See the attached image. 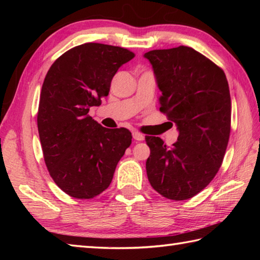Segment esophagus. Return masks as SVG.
Instances as JSON below:
<instances>
[{"instance_id":"34e87169","label":"esophagus","mask_w":260,"mask_h":260,"mask_svg":"<svg viewBox=\"0 0 260 260\" xmlns=\"http://www.w3.org/2000/svg\"><path fill=\"white\" fill-rule=\"evenodd\" d=\"M133 138L136 141H143L144 140V135L139 133V132H133Z\"/></svg>"}]
</instances>
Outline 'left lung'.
I'll use <instances>...</instances> for the list:
<instances>
[{"label": "left lung", "instance_id": "1", "mask_svg": "<svg viewBox=\"0 0 260 260\" xmlns=\"http://www.w3.org/2000/svg\"><path fill=\"white\" fill-rule=\"evenodd\" d=\"M144 57L161 91L159 110L179 131L172 147L146 136L148 180L166 199H191L212 181L225 156L232 114L228 81L221 69L190 47L151 50Z\"/></svg>", "mask_w": 260, "mask_h": 260}]
</instances>
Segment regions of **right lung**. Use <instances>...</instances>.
Masks as SVG:
<instances>
[{
  "label": "right lung",
  "instance_id": "obj_1",
  "mask_svg": "<svg viewBox=\"0 0 260 260\" xmlns=\"http://www.w3.org/2000/svg\"><path fill=\"white\" fill-rule=\"evenodd\" d=\"M125 48L83 43L64 52L43 81L38 129L50 177L78 200L100 195L132 143L127 128H105L88 112L109 95L114 74L134 58Z\"/></svg>",
  "mask_w": 260,
  "mask_h": 260
}]
</instances>
